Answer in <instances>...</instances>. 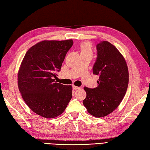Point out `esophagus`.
Segmentation results:
<instances>
[{"label":"esophagus","mask_w":150,"mask_h":150,"mask_svg":"<svg viewBox=\"0 0 150 150\" xmlns=\"http://www.w3.org/2000/svg\"><path fill=\"white\" fill-rule=\"evenodd\" d=\"M73 89H75V90H76V89H81V88H80V87H77V86H73Z\"/></svg>","instance_id":"1"}]
</instances>
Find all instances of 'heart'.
Segmentation results:
<instances>
[{
    "mask_svg": "<svg viewBox=\"0 0 150 150\" xmlns=\"http://www.w3.org/2000/svg\"><path fill=\"white\" fill-rule=\"evenodd\" d=\"M79 50L81 54H91L92 52V45L89 41H84L79 45Z\"/></svg>",
    "mask_w": 150,
    "mask_h": 150,
    "instance_id": "heart-1",
    "label": "heart"
}]
</instances>
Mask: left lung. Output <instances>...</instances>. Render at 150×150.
<instances>
[{
    "label": "left lung",
    "instance_id": "8db88e82",
    "mask_svg": "<svg viewBox=\"0 0 150 150\" xmlns=\"http://www.w3.org/2000/svg\"><path fill=\"white\" fill-rule=\"evenodd\" d=\"M96 49L98 55L93 72L99 76L98 86L94 89L83 88L86 97L83 104L90 114L102 117L120 105L127 92L129 74L124 57L112 44L100 41Z\"/></svg>",
    "mask_w": 150,
    "mask_h": 150
}]
</instances>
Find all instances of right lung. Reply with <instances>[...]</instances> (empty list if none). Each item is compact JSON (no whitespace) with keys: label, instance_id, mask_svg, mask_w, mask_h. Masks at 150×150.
Returning a JSON list of instances; mask_svg holds the SVG:
<instances>
[{"label":"right lung","instance_id":"right-lung-1","mask_svg":"<svg viewBox=\"0 0 150 150\" xmlns=\"http://www.w3.org/2000/svg\"><path fill=\"white\" fill-rule=\"evenodd\" d=\"M74 41L44 40L31 47L21 62L18 86L24 102L34 112L54 118L64 112L72 97V86L55 82Z\"/></svg>","mask_w":150,"mask_h":150}]
</instances>
